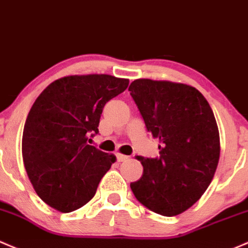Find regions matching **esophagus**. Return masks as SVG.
Instances as JSON below:
<instances>
[{"mask_svg":"<svg viewBox=\"0 0 248 248\" xmlns=\"http://www.w3.org/2000/svg\"><path fill=\"white\" fill-rule=\"evenodd\" d=\"M116 159H117V161H124L128 159V157H127V155H120V153H116Z\"/></svg>","mask_w":248,"mask_h":248,"instance_id":"esophagus-1","label":"esophagus"}]
</instances>
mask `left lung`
I'll list each match as a JSON object with an SVG mask.
<instances>
[{
    "label": "left lung",
    "instance_id": "obj_1",
    "mask_svg": "<svg viewBox=\"0 0 248 248\" xmlns=\"http://www.w3.org/2000/svg\"><path fill=\"white\" fill-rule=\"evenodd\" d=\"M131 96L159 157L144 158V172L131 183L135 199L152 212L174 216L201 199L220 158V137L209 103L199 90L168 80L135 79Z\"/></svg>",
    "mask_w": 248,
    "mask_h": 248
}]
</instances>
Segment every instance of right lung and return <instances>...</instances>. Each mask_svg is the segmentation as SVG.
I'll return each instance as SVG.
<instances>
[{
	"mask_svg": "<svg viewBox=\"0 0 248 248\" xmlns=\"http://www.w3.org/2000/svg\"><path fill=\"white\" fill-rule=\"evenodd\" d=\"M128 84L110 75L67 76L35 100L23 128L22 157L31 183L49 207L70 213L95 196L116 158L88 145V138L98 134L106 103Z\"/></svg>",
	"mask_w": 248,
	"mask_h": 248,
	"instance_id": "1",
	"label": "right lung"
}]
</instances>
